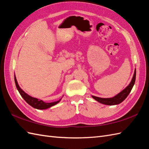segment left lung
I'll use <instances>...</instances> for the list:
<instances>
[{"mask_svg":"<svg viewBox=\"0 0 149 149\" xmlns=\"http://www.w3.org/2000/svg\"><path fill=\"white\" fill-rule=\"evenodd\" d=\"M136 79V69L135 70L134 74H133V78L132 79V81L129 84V85L124 89L123 91L118 93L115 96H114L111 98H101L96 97L94 96H92L93 98H94L95 100H96L99 102H100L101 104H104L106 105H116L119 104L121 102H123L127 97L128 96L130 93L131 92V91L133 88V86L135 84Z\"/></svg>","mask_w":149,"mask_h":149,"instance_id":"8db88e82","label":"left lung"}]
</instances>
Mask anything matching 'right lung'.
<instances>
[{"label": "right lung", "mask_w": 149, "mask_h": 149, "mask_svg": "<svg viewBox=\"0 0 149 149\" xmlns=\"http://www.w3.org/2000/svg\"><path fill=\"white\" fill-rule=\"evenodd\" d=\"M14 81H15V84H16V86L17 87V89L18 90L19 93V94H21L22 97L24 99V100L26 101V102H27L28 104H29L30 106H31L32 107H33L34 108H36L38 109H48L49 108L52 107V106L56 104L57 103H58V102L61 100V99H60V100H59L57 101L52 102H45L43 101L38 100V99H37V98L31 97V96H29V95H28V94H26L24 91H22L21 89V88L18 84L16 77L15 75H14Z\"/></svg>", "instance_id": "right-lung-1"}]
</instances>
